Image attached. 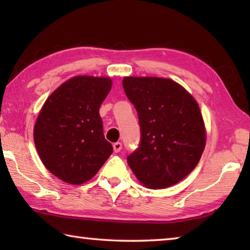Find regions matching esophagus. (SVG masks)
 <instances>
[{
  "label": "esophagus",
  "mask_w": 250,
  "mask_h": 250,
  "mask_svg": "<svg viewBox=\"0 0 250 250\" xmlns=\"http://www.w3.org/2000/svg\"><path fill=\"white\" fill-rule=\"evenodd\" d=\"M122 149V145L121 142H116L113 143V151L116 152V153H118V152H120Z\"/></svg>",
  "instance_id": "34e87169"
}]
</instances>
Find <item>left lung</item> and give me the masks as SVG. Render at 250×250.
Segmentation results:
<instances>
[{"instance_id": "obj_1", "label": "left lung", "mask_w": 250, "mask_h": 250, "mask_svg": "<svg viewBox=\"0 0 250 250\" xmlns=\"http://www.w3.org/2000/svg\"><path fill=\"white\" fill-rule=\"evenodd\" d=\"M126 97L133 104L141 129L140 146L128 164L146 188L175 185L200 162L206 129L195 98L180 83L161 77H125Z\"/></svg>"}]
</instances>
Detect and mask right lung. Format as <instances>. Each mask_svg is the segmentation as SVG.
Masks as SVG:
<instances>
[{
    "label": "right lung",
    "mask_w": 250,
    "mask_h": 250,
    "mask_svg": "<svg viewBox=\"0 0 250 250\" xmlns=\"http://www.w3.org/2000/svg\"><path fill=\"white\" fill-rule=\"evenodd\" d=\"M111 86L110 77L75 76L49 95L37 116V153L45 167L65 183H86L112 153L99 115Z\"/></svg>",
    "instance_id": "right-lung-1"
}]
</instances>
